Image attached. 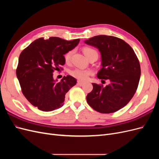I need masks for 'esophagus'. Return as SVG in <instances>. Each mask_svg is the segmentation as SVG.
<instances>
[{"mask_svg":"<svg viewBox=\"0 0 159 159\" xmlns=\"http://www.w3.org/2000/svg\"><path fill=\"white\" fill-rule=\"evenodd\" d=\"M84 84V82H83V81H78V85L81 86V85H83Z\"/></svg>","mask_w":159,"mask_h":159,"instance_id":"34e87169","label":"esophagus"}]
</instances>
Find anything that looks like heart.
<instances>
[{
  "label": "heart",
  "instance_id": "b5f03b06",
  "mask_svg": "<svg viewBox=\"0 0 159 159\" xmlns=\"http://www.w3.org/2000/svg\"><path fill=\"white\" fill-rule=\"evenodd\" d=\"M84 54L85 56L88 57L93 54H97L98 52H96L95 50L91 48H84L83 49ZM72 55V51H70L68 52H67L66 54L64 56V59L66 62H69L71 60V57ZM70 74L71 76H73L74 78L78 79L79 80L81 81H85L88 78L89 75H90L91 74H92V71L91 70H82V69H80V68H75L70 71Z\"/></svg>",
  "mask_w": 159,
  "mask_h": 159
}]
</instances>
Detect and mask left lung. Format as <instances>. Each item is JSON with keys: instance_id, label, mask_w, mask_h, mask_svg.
<instances>
[{"instance_id": "1", "label": "left lung", "mask_w": 159, "mask_h": 159, "mask_svg": "<svg viewBox=\"0 0 159 159\" xmlns=\"http://www.w3.org/2000/svg\"><path fill=\"white\" fill-rule=\"evenodd\" d=\"M100 52L102 67L99 79L109 80L105 87L93 83V90L87 95L91 107L102 113H114L124 107L137 89L141 67L132 48L119 38L99 35L84 41Z\"/></svg>"}]
</instances>
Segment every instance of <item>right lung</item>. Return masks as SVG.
<instances>
[{
    "instance_id": "1",
    "label": "right lung",
    "mask_w": 159,
    "mask_h": 159,
    "mask_svg": "<svg viewBox=\"0 0 159 159\" xmlns=\"http://www.w3.org/2000/svg\"><path fill=\"white\" fill-rule=\"evenodd\" d=\"M80 39L67 41L58 37L38 38L19 56L16 76L22 91L32 105L43 111H52L63 106L66 93L77 80L67 75L60 81L53 71L66 63L64 54L73 50Z\"/></svg>"
}]
</instances>
